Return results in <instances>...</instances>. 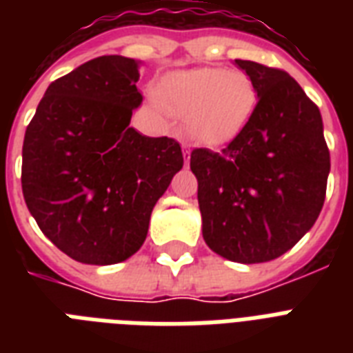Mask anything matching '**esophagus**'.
<instances>
[{
  "label": "esophagus",
  "instance_id": "34e87169",
  "mask_svg": "<svg viewBox=\"0 0 353 353\" xmlns=\"http://www.w3.org/2000/svg\"><path fill=\"white\" fill-rule=\"evenodd\" d=\"M183 154H185V163L188 165V161H190V148L185 143H183Z\"/></svg>",
  "mask_w": 353,
  "mask_h": 353
}]
</instances>
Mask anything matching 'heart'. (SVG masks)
Wrapping results in <instances>:
<instances>
[{
    "label": "heart",
    "mask_w": 353,
    "mask_h": 353,
    "mask_svg": "<svg viewBox=\"0 0 353 353\" xmlns=\"http://www.w3.org/2000/svg\"><path fill=\"white\" fill-rule=\"evenodd\" d=\"M157 99L185 117V130L205 146L234 141L256 112L258 91L243 71L194 68L176 71L161 82Z\"/></svg>",
    "instance_id": "obj_1"
}]
</instances>
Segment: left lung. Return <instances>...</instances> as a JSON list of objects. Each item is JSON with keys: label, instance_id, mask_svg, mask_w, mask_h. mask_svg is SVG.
Returning a JSON list of instances; mask_svg holds the SVG:
<instances>
[{"label": "left lung", "instance_id": "obj_1", "mask_svg": "<svg viewBox=\"0 0 353 353\" xmlns=\"http://www.w3.org/2000/svg\"><path fill=\"white\" fill-rule=\"evenodd\" d=\"M234 63L256 85L249 126L218 152L190 154L205 243L238 263L288 252L317 221L330 152L323 117L295 79L251 60Z\"/></svg>", "mask_w": 353, "mask_h": 353}]
</instances>
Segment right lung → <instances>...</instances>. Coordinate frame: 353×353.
<instances>
[{
  "mask_svg": "<svg viewBox=\"0 0 353 353\" xmlns=\"http://www.w3.org/2000/svg\"><path fill=\"white\" fill-rule=\"evenodd\" d=\"M141 62L99 57L47 88L23 139L21 188L41 232L77 262L135 254L183 168L181 146L130 128Z\"/></svg>",
  "mask_w": 353,
  "mask_h": 353,
  "instance_id": "right-lung-1",
  "label": "right lung"
}]
</instances>
